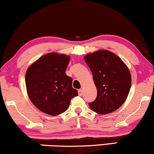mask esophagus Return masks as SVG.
Segmentation results:
<instances>
[{"instance_id": "34e87169", "label": "esophagus", "mask_w": 154, "mask_h": 154, "mask_svg": "<svg viewBox=\"0 0 154 154\" xmlns=\"http://www.w3.org/2000/svg\"><path fill=\"white\" fill-rule=\"evenodd\" d=\"M78 92H79V96H82V95H83V90H82V89H80V90H78Z\"/></svg>"}]
</instances>
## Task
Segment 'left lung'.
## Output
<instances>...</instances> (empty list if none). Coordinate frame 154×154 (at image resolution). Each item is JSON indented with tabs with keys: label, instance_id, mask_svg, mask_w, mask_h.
I'll use <instances>...</instances> for the list:
<instances>
[{
	"label": "left lung",
	"instance_id": "left-lung-1",
	"mask_svg": "<svg viewBox=\"0 0 154 154\" xmlns=\"http://www.w3.org/2000/svg\"><path fill=\"white\" fill-rule=\"evenodd\" d=\"M93 75L97 95L89 106L99 114L114 111L125 102L131 87V75L116 54L102 50L84 57Z\"/></svg>",
	"mask_w": 154,
	"mask_h": 154
}]
</instances>
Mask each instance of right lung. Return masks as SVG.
I'll use <instances>...</instances> for the list:
<instances>
[{
    "mask_svg": "<svg viewBox=\"0 0 154 154\" xmlns=\"http://www.w3.org/2000/svg\"><path fill=\"white\" fill-rule=\"evenodd\" d=\"M70 57L46 54L31 65L25 75L29 97L40 111L50 116L66 111L71 100L79 95L72 79L65 73Z\"/></svg>",
    "mask_w": 154,
    "mask_h": 154,
    "instance_id": "1",
    "label": "right lung"
}]
</instances>
